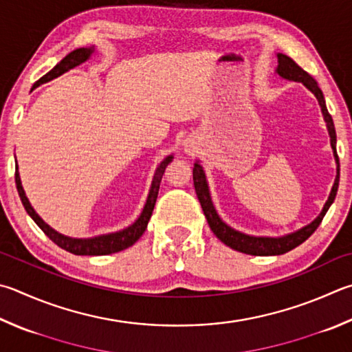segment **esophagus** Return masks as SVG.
<instances>
[{
  "label": "esophagus",
  "mask_w": 352,
  "mask_h": 352,
  "mask_svg": "<svg viewBox=\"0 0 352 352\" xmlns=\"http://www.w3.org/2000/svg\"><path fill=\"white\" fill-rule=\"evenodd\" d=\"M184 148H186V152H190V151H192V146H190V143H186V144H184Z\"/></svg>",
  "instance_id": "34e87169"
}]
</instances>
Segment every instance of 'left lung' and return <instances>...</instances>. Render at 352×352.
<instances>
[{"label":"left lung","mask_w":352,"mask_h":352,"mask_svg":"<svg viewBox=\"0 0 352 352\" xmlns=\"http://www.w3.org/2000/svg\"><path fill=\"white\" fill-rule=\"evenodd\" d=\"M277 60H278V66L276 69V74L278 76H282L283 80L302 82V85L308 89V91L314 94V97L317 98L318 104H320L323 120H324V123H327V129L329 133L332 154H334V160L337 164V175H336L334 184H332V189H331L328 200H327V203H324V206L322 209V212L318 214L316 219L309 223V225L300 228L294 232L282 235V237H265V235H249V234H245L241 231H237V229H234L229 225H226V223L220 219V215H219V212H217V209L212 203V197H210L206 172H204L203 166L197 160L194 164V169H192L194 186H195V192H197L198 200H200L204 217H206V220H208L209 228L212 229V232L217 235V239L225 243L226 246L232 248L239 252L249 254V255H282L287 251H291V249L297 248L298 245H302L305 240H308L311 235L314 234L318 225L322 223L323 217L328 212L331 204L334 203L336 195H337V189H338V180H340V163H338V155H337V149H336V143H337L336 127H334V121H332V117L327 109V103H324L323 92L320 91V87H318L317 81L312 78L308 72H305V70L300 67L296 61L291 60L289 56L283 55V54H277Z\"/></svg>","instance_id":"left-lung-1"}]
</instances>
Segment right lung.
Segmentation results:
<instances>
[{"mask_svg":"<svg viewBox=\"0 0 352 352\" xmlns=\"http://www.w3.org/2000/svg\"><path fill=\"white\" fill-rule=\"evenodd\" d=\"M94 52H95V46L80 47V49L72 50V52L67 54L65 58L58 63V65L50 70L49 74H46L43 78L38 80L34 85V87H32V91H34V89L40 85H43V82L54 80V78H56V76H60L65 72H67V70L80 66V65H82V63H86L89 58H91ZM172 158H174V155H168L162 163L158 164L154 178H152V184H151L148 198H146L144 208L138 219L133 221L131 226L121 229V231H117V232L97 235V237H91V239H74V237H67V235H65V234L56 232L54 228H50L47 223L35 212V209L32 208L29 198L25 197V192L23 189L20 172H18V163L15 168L16 169L15 170V183H16L18 194H20L24 209L28 210V214L32 217V220H34L36 225L40 226L41 231L46 234L47 237L55 243V245H58L61 249H65V251L72 252L75 255H107V254L120 252V251H123V249H127L129 246H132L140 237H142L143 232L146 231V228H148L152 210H154V206H155L157 195L160 190V183H162L164 170H166V168H168V164L172 162Z\"/></svg>","mask_w":352,"mask_h":352,"instance_id":"right-lung-1","label":"right lung"}]
</instances>
